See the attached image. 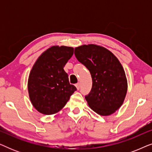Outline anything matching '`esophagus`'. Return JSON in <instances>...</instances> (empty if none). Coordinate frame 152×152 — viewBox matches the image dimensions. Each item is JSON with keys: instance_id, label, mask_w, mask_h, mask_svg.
I'll list each match as a JSON object with an SVG mask.
<instances>
[{"instance_id": "34e87169", "label": "esophagus", "mask_w": 152, "mask_h": 152, "mask_svg": "<svg viewBox=\"0 0 152 152\" xmlns=\"http://www.w3.org/2000/svg\"><path fill=\"white\" fill-rule=\"evenodd\" d=\"M75 86H76L77 89V90H79V89L80 88V83H77V84H75Z\"/></svg>"}]
</instances>
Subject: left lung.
Returning a JSON list of instances; mask_svg holds the SVG:
<instances>
[{
	"label": "left lung",
	"instance_id": "8db88e82",
	"mask_svg": "<svg viewBox=\"0 0 152 152\" xmlns=\"http://www.w3.org/2000/svg\"><path fill=\"white\" fill-rule=\"evenodd\" d=\"M75 55L92 77V88L85 97L89 107L100 115L115 113L127 92V80L119 60L108 49L95 44L75 48Z\"/></svg>",
	"mask_w": 152,
	"mask_h": 152
}]
</instances>
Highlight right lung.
I'll use <instances>...</instances> for the list:
<instances>
[{
	"label": "right lung",
	"mask_w": 152,
	"mask_h": 152,
	"mask_svg": "<svg viewBox=\"0 0 152 152\" xmlns=\"http://www.w3.org/2000/svg\"><path fill=\"white\" fill-rule=\"evenodd\" d=\"M73 51L72 47L53 45L43 52L32 66L28 77V93L31 103L39 113H57L77 90L64 70Z\"/></svg>",
	"instance_id": "1"
}]
</instances>
